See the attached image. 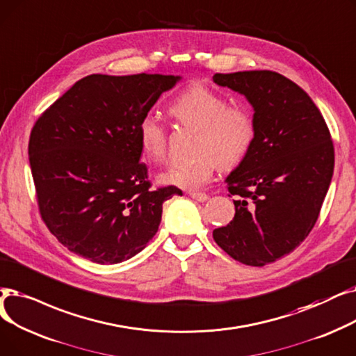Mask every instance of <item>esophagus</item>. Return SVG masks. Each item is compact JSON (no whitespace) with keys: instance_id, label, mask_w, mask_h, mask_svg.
<instances>
[{"instance_id":"esophagus-1","label":"esophagus","mask_w":356,"mask_h":356,"mask_svg":"<svg viewBox=\"0 0 356 356\" xmlns=\"http://www.w3.org/2000/svg\"><path fill=\"white\" fill-rule=\"evenodd\" d=\"M188 195L195 200V201H200V202H204L209 200V195L206 193H197V191H190Z\"/></svg>"}]
</instances>
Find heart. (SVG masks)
Masks as SVG:
<instances>
[{
    "label": "heart",
    "mask_w": 356,
    "mask_h": 356,
    "mask_svg": "<svg viewBox=\"0 0 356 356\" xmlns=\"http://www.w3.org/2000/svg\"><path fill=\"white\" fill-rule=\"evenodd\" d=\"M185 127L195 129L194 156L169 165L158 179L161 184L195 190L209 182L218 165L239 163L255 139V122L242 107L229 106L227 98L204 86H193L182 92L169 108ZM143 155L162 161L166 155V133L155 117L146 115L138 127Z\"/></svg>",
    "instance_id": "heart-1"
}]
</instances>
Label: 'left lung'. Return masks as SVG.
<instances>
[{"instance_id":"left-lung-1","label":"left lung","mask_w":356,"mask_h":356,"mask_svg":"<svg viewBox=\"0 0 356 356\" xmlns=\"http://www.w3.org/2000/svg\"><path fill=\"white\" fill-rule=\"evenodd\" d=\"M253 110L255 139L225 182L234 217L216 243L245 265L264 266L293 252L312 232L333 175L334 152L323 115L307 92L273 71L216 74Z\"/></svg>"}]
</instances>
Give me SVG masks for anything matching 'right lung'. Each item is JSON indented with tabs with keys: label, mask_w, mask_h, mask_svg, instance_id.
Segmentation results:
<instances>
[{
	"label": "right lung",
	"mask_w": 356,
	"mask_h": 356,
	"mask_svg": "<svg viewBox=\"0 0 356 356\" xmlns=\"http://www.w3.org/2000/svg\"><path fill=\"white\" fill-rule=\"evenodd\" d=\"M182 76L94 74L50 106L30 134L40 214L56 239L91 262L120 264L158 232L177 187L149 190L138 127Z\"/></svg>",
	"instance_id": "1"
}]
</instances>
